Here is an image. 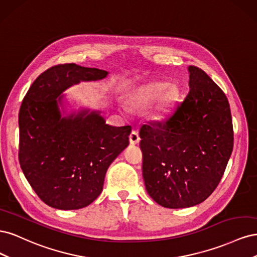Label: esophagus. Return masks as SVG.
Segmentation results:
<instances>
[{"label":"esophagus","instance_id":"1","mask_svg":"<svg viewBox=\"0 0 257 257\" xmlns=\"http://www.w3.org/2000/svg\"><path fill=\"white\" fill-rule=\"evenodd\" d=\"M139 142H141V137H139L138 132L132 131V133L130 135V143L132 145H137Z\"/></svg>","mask_w":257,"mask_h":257}]
</instances>
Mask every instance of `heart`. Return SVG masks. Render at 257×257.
I'll list each match as a JSON object with an SVG mask.
<instances>
[{"instance_id":"b5f03b06","label":"heart","mask_w":257,"mask_h":257,"mask_svg":"<svg viewBox=\"0 0 257 257\" xmlns=\"http://www.w3.org/2000/svg\"><path fill=\"white\" fill-rule=\"evenodd\" d=\"M181 91L177 84L165 81H153L137 88L131 95V102L137 108H145L158 100L153 108V115L161 119L169 112L180 98Z\"/></svg>"}]
</instances>
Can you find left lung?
Segmentation results:
<instances>
[{
  "instance_id": "left-lung-1",
  "label": "left lung",
  "mask_w": 257,
  "mask_h": 257,
  "mask_svg": "<svg viewBox=\"0 0 257 257\" xmlns=\"http://www.w3.org/2000/svg\"><path fill=\"white\" fill-rule=\"evenodd\" d=\"M190 92L164 122L139 132L146 190L159 205L203 203L221 181L234 146L228 100L200 68L189 66Z\"/></svg>"
}]
</instances>
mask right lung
I'll return each instance as SVG.
<instances>
[{
	"mask_svg": "<svg viewBox=\"0 0 257 257\" xmlns=\"http://www.w3.org/2000/svg\"><path fill=\"white\" fill-rule=\"evenodd\" d=\"M107 75L74 63L52 66L22 100L19 163L38 197L52 208L76 210L93 203L108 167L130 144V125L111 126L98 110L65 109V90Z\"/></svg>",
	"mask_w": 257,
	"mask_h": 257,
	"instance_id": "1",
	"label": "right lung"
}]
</instances>
